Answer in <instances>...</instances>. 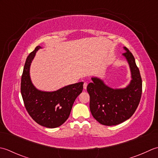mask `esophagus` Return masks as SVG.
<instances>
[{"mask_svg": "<svg viewBox=\"0 0 158 158\" xmlns=\"http://www.w3.org/2000/svg\"><path fill=\"white\" fill-rule=\"evenodd\" d=\"M87 82H84V85H83V87H84V89H86V87H87Z\"/></svg>", "mask_w": 158, "mask_h": 158, "instance_id": "34e87169", "label": "esophagus"}]
</instances>
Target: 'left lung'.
Wrapping results in <instances>:
<instances>
[{
    "label": "left lung",
    "instance_id": "obj_1",
    "mask_svg": "<svg viewBox=\"0 0 158 158\" xmlns=\"http://www.w3.org/2000/svg\"><path fill=\"white\" fill-rule=\"evenodd\" d=\"M123 55L130 65L131 78L126 88L113 89L106 86L98 78H92L93 82L87 86L90 96V110L99 123L108 126L123 123L136 111L142 95V78L133 54L124 47Z\"/></svg>",
    "mask_w": 158,
    "mask_h": 158
}]
</instances>
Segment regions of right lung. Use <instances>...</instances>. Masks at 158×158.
I'll return each instance as SVG.
<instances>
[{"instance_id": "right-lung-1", "label": "right lung", "mask_w": 158, "mask_h": 158, "mask_svg": "<svg viewBox=\"0 0 158 158\" xmlns=\"http://www.w3.org/2000/svg\"><path fill=\"white\" fill-rule=\"evenodd\" d=\"M40 48V46L35 48L26 60L21 78V94L28 113L37 123L55 128L69 118L73 102L82 91L83 82L66 86L53 92L37 90L31 82L29 69L35 53Z\"/></svg>"}]
</instances>
